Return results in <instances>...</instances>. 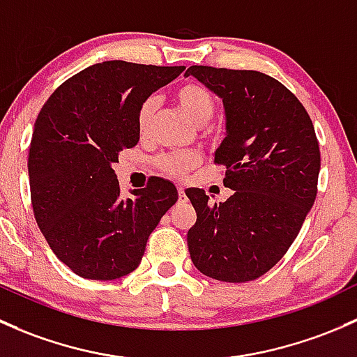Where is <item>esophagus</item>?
<instances>
[{
    "label": "esophagus",
    "mask_w": 357,
    "mask_h": 357,
    "mask_svg": "<svg viewBox=\"0 0 357 357\" xmlns=\"http://www.w3.org/2000/svg\"><path fill=\"white\" fill-rule=\"evenodd\" d=\"M187 196H185V190H183V187H178V201H185Z\"/></svg>",
    "instance_id": "esophagus-1"
}]
</instances>
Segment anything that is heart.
Listing matches in <instances>:
<instances>
[{
	"mask_svg": "<svg viewBox=\"0 0 357 357\" xmlns=\"http://www.w3.org/2000/svg\"><path fill=\"white\" fill-rule=\"evenodd\" d=\"M174 99L177 102L178 109L190 120L194 125H203L208 122L215 113V99L211 93L204 86L196 82H185L178 86L174 93ZM156 102L154 99H146L137 109V128L139 134H146L151 125ZM209 139L215 137L213 132L208 134ZM158 168L165 175L174 178H183L190 170L201 163V158L197 153H172L158 158Z\"/></svg>",
	"mask_w": 357,
	"mask_h": 357,
	"instance_id": "1",
	"label": "heart"
}]
</instances>
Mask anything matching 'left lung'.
Returning a JSON list of instances; mask_svg holds the SVG:
<instances>
[{
    "mask_svg": "<svg viewBox=\"0 0 357 357\" xmlns=\"http://www.w3.org/2000/svg\"><path fill=\"white\" fill-rule=\"evenodd\" d=\"M185 75L223 99L227 137L215 163L234 190L220 204H209L203 189L185 190L197 213L187 232L190 259L215 280H256L284 258L316 199L313 122L284 84L256 70L194 65Z\"/></svg>",
    "mask_w": 357,
    "mask_h": 357,
    "instance_id": "1",
    "label": "left lung"
}]
</instances>
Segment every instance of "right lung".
I'll use <instances>...</instances> for the list:
<instances>
[{"label":"right lung","instance_id":"obj_1","mask_svg":"<svg viewBox=\"0 0 357 357\" xmlns=\"http://www.w3.org/2000/svg\"><path fill=\"white\" fill-rule=\"evenodd\" d=\"M185 67L113 60L65 80L44 102L29 149L36 222L56 258L89 280H115L141 263L149 234L178 199L149 178L123 199L113 170L139 142L137 109Z\"/></svg>","mask_w":357,"mask_h":357}]
</instances>
